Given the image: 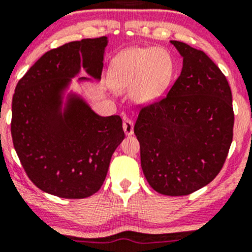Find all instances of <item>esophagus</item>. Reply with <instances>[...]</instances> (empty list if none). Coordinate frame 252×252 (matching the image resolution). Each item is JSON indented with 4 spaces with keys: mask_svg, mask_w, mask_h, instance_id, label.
Masks as SVG:
<instances>
[{
    "mask_svg": "<svg viewBox=\"0 0 252 252\" xmlns=\"http://www.w3.org/2000/svg\"><path fill=\"white\" fill-rule=\"evenodd\" d=\"M123 128L126 136H132V134H133V123H132L131 120H128V119L124 120Z\"/></svg>",
    "mask_w": 252,
    "mask_h": 252,
    "instance_id": "1",
    "label": "esophagus"
}]
</instances>
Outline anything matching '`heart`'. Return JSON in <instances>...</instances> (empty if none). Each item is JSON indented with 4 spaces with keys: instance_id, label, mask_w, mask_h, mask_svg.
<instances>
[{
    "instance_id": "1",
    "label": "heart",
    "mask_w": 252,
    "mask_h": 252,
    "mask_svg": "<svg viewBox=\"0 0 252 252\" xmlns=\"http://www.w3.org/2000/svg\"><path fill=\"white\" fill-rule=\"evenodd\" d=\"M174 73L172 55L162 48H134L115 60L108 74L109 84L118 93L132 91L139 105L158 102L169 86Z\"/></svg>"
}]
</instances>
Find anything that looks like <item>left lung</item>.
I'll return each instance as SVG.
<instances>
[{
  "label": "left lung",
  "instance_id": "left-lung-1",
  "mask_svg": "<svg viewBox=\"0 0 252 252\" xmlns=\"http://www.w3.org/2000/svg\"><path fill=\"white\" fill-rule=\"evenodd\" d=\"M183 69L167 97L143 108L134 125L149 185L166 196H186L219 174L233 138L232 93L209 56L170 40Z\"/></svg>",
  "mask_w": 252,
  "mask_h": 252
}]
</instances>
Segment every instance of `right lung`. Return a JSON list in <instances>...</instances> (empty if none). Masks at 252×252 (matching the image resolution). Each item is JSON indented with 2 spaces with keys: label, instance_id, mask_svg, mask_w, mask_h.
I'll return each instance as SVG.
<instances>
[{
  "label": "right lung",
  "instance_id": "obj_1",
  "mask_svg": "<svg viewBox=\"0 0 252 252\" xmlns=\"http://www.w3.org/2000/svg\"><path fill=\"white\" fill-rule=\"evenodd\" d=\"M108 37L71 42L45 53L19 80L12 102V138L32 183L61 198H86L101 189L125 138L119 115L101 116L72 79L85 69L101 80Z\"/></svg>",
  "mask_w": 252,
  "mask_h": 252
}]
</instances>
